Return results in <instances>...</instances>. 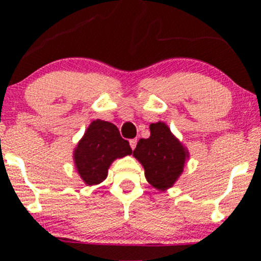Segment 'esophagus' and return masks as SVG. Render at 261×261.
<instances>
[{"label":"esophagus","instance_id":"1","mask_svg":"<svg viewBox=\"0 0 261 261\" xmlns=\"http://www.w3.org/2000/svg\"><path fill=\"white\" fill-rule=\"evenodd\" d=\"M136 145H137V139L130 140V146H131V148H133V149L136 148Z\"/></svg>","mask_w":261,"mask_h":261}]
</instances>
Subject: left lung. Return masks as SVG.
I'll use <instances>...</instances> for the list:
<instances>
[{
  "label": "left lung",
  "instance_id": "8db88e82",
  "mask_svg": "<svg viewBox=\"0 0 261 261\" xmlns=\"http://www.w3.org/2000/svg\"><path fill=\"white\" fill-rule=\"evenodd\" d=\"M148 139H140L134 157L142 164L145 176L160 191L172 188L181 175L189 151L173 135L166 122L149 125Z\"/></svg>",
  "mask_w": 261,
  "mask_h": 261
}]
</instances>
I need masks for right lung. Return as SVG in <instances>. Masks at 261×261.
Segmentation results:
<instances>
[{"mask_svg":"<svg viewBox=\"0 0 261 261\" xmlns=\"http://www.w3.org/2000/svg\"><path fill=\"white\" fill-rule=\"evenodd\" d=\"M133 153L118 127L109 121L93 120L73 151V162L86 185H97L106 180L108 169L118 158Z\"/></svg>","mask_w":261,"mask_h":261,"instance_id":"1","label":"right lung"}]
</instances>
